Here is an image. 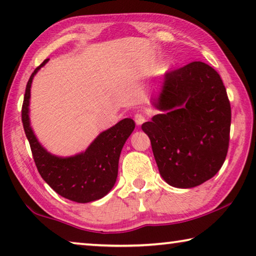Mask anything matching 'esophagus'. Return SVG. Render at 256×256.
<instances>
[{"instance_id":"34e87169","label":"esophagus","mask_w":256,"mask_h":256,"mask_svg":"<svg viewBox=\"0 0 256 256\" xmlns=\"http://www.w3.org/2000/svg\"><path fill=\"white\" fill-rule=\"evenodd\" d=\"M146 116L144 114H141V112H136V115H134V120H136V125H142L146 122Z\"/></svg>"}]
</instances>
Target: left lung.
<instances>
[{"label":"left lung","mask_w":256,"mask_h":256,"mask_svg":"<svg viewBox=\"0 0 256 256\" xmlns=\"http://www.w3.org/2000/svg\"><path fill=\"white\" fill-rule=\"evenodd\" d=\"M152 104L164 114L142 124V130L162 178L178 188L212 178L226 159L232 122L219 73L203 62L168 71Z\"/></svg>","instance_id":"left-lung-1"}]
</instances>
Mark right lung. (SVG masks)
<instances>
[{"label": "right lung", "instance_id": "right-lung-1", "mask_svg": "<svg viewBox=\"0 0 256 256\" xmlns=\"http://www.w3.org/2000/svg\"><path fill=\"white\" fill-rule=\"evenodd\" d=\"M48 58L30 76L26 86L21 118L32 157L42 178L60 196L78 203H88L105 196L114 186L118 172V160L123 146L131 136L136 123L124 118L99 134L84 152L60 158L47 152L34 136L29 122L30 86L34 76Z\"/></svg>", "mask_w": 256, "mask_h": 256}]
</instances>
